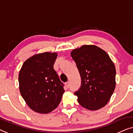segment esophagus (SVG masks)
Returning <instances> with one entry per match:
<instances>
[{
  "label": "esophagus",
  "mask_w": 133,
  "mask_h": 133,
  "mask_svg": "<svg viewBox=\"0 0 133 133\" xmlns=\"http://www.w3.org/2000/svg\"><path fill=\"white\" fill-rule=\"evenodd\" d=\"M65 85H66V87L68 89V88H70V83H69L68 82H67L66 83H65Z\"/></svg>",
  "instance_id": "obj_1"
}]
</instances>
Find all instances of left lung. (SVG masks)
<instances>
[{
	"mask_svg": "<svg viewBox=\"0 0 133 133\" xmlns=\"http://www.w3.org/2000/svg\"><path fill=\"white\" fill-rule=\"evenodd\" d=\"M71 55L82 79L80 89L74 92L78 103L90 110L104 107L116 86V68L109 55L96 45H84Z\"/></svg>",
	"mask_w": 133,
	"mask_h": 133,
	"instance_id": "obj_1",
	"label": "left lung"
}]
</instances>
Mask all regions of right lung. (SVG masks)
<instances>
[{
  "label": "right lung",
  "instance_id": "right-lung-1",
  "mask_svg": "<svg viewBox=\"0 0 133 133\" xmlns=\"http://www.w3.org/2000/svg\"><path fill=\"white\" fill-rule=\"evenodd\" d=\"M56 53L35 55L25 61L18 75L19 89L23 98L32 110L49 113L60 103L65 90L53 65Z\"/></svg>",
  "mask_w": 133,
  "mask_h": 133
}]
</instances>
